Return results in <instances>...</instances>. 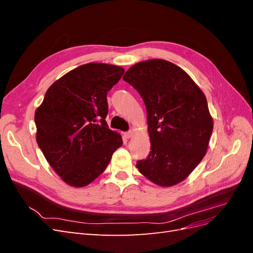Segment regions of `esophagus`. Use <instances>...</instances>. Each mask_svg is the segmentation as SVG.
<instances>
[{
    "instance_id": "obj_1",
    "label": "esophagus",
    "mask_w": 253,
    "mask_h": 253,
    "mask_svg": "<svg viewBox=\"0 0 253 253\" xmlns=\"http://www.w3.org/2000/svg\"><path fill=\"white\" fill-rule=\"evenodd\" d=\"M133 136V132L132 131H128V132H126V133H125V137L126 138H131V137Z\"/></svg>"
}]
</instances>
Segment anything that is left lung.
<instances>
[{"instance_id": "1", "label": "left lung", "mask_w": 253, "mask_h": 253, "mask_svg": "<svg viewBox=\"0 0 253 253\" xmlns=\"http://www.w3.org/2000/svg\"><path fill=\"white\" fill-rule=\"evenodd\" d=\"M122 79L147 108L151 151L136 167L159 187L177 185L208 150L213 119L205 94L182 68L163 59L136 63Z\"/></svg>"}]
</instances>
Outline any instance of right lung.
Listing matches in <instances>:
<instances>
[{
    "label": "right lung",
    "instance_id": "right-lung-1",
    "mask_svg": "<svg viewBox=\"0 0 253 253\" xmlns=\"http://www.w3.org/2000/svg\"><path fill=\"white\" fill-rule=\"evenodd\" d=\"M124 73V67L106 63L80 65L53 82L36 110L37 143L68 186L89 185L122 145L105 117L106 95Z\"/></svg>",
    "mask_w": 253,
    "mask_h": 253
}]
</instances>
